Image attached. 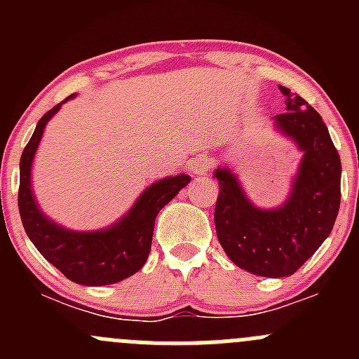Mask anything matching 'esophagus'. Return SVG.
I'll use <instances>...</instances> for the list:
<instances>
[{
	"instance_id": "1",
	"label": "esophagus",
	"mask_w": 359,
	"mask_h": 359,
	"mask_svg": "<svg viewBox=\"0 0 359 359\" xmlns=\"http://www.w3.org/2000/svg\"><path fill=\"white\" fill-rule=\"evenodd\" d=\"M208 170H210V161L205 156L196 158L193 161V173H194V175L205 177V175H208Z\"/></svg>"
}]
</instances>
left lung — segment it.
<instances>
[{
	"label": "left lung",
	"instance_id": "obj_1",
	"mask_svg": "<svg viewBox=\"0 0 359 359\" xmlns=\"http://www.w3.org/2000/svg\"><path fill=\"white\" fill-rule=\"evenodd\" d=\"M287 112L274 116L276 128L304 153L292 193L281 206L257 208L236 175L217 168V238L226 255L257 276L283 278L295 273L332 233L340 206V156L327 125L300 95L280 86Z\"/></svg>",
	"mask_w": 359,
	"mask_h": 359
}]
</instances>
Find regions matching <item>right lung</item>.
I'll list each match as a JSON object with an SVG mask.
<instances>
[{"instance_id":"add662e5","label":"right lung","mask_w":359,"mask_h":359,"mask_svg":"<svg viewBox=\"0 0 359 359\" xmlns=\"http://www.w3.org/2000/svg\"><path fill=\"white\" fill-rule=\"evenodd\" d=\"M74 95H69L66 100ZM66 100L57 104L36 125L20 158L19 212L22 226L38 252L67 280L86 287L118 283L142 269L153 243L159 210L191 180L189 175L166 177L147 187L135 205L114 226L93 233H78L50 220L36 205L31 189V165L46 123Z\"/></svg>"}]
</instances>
